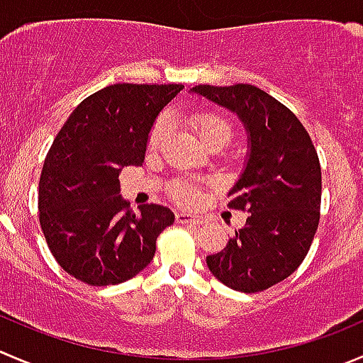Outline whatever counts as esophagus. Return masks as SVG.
Segmentation results:
<instances>
[{"label": "esophagus", "instance_id": "34e87169", "mask_svg": "<svg viewBox=\"0 0 363 363\" xmlns=\"http://www.w3.org/2000/svg\"><path fill=\"white\" fill-rule=\"evenodd\" d=\"M175 221L181 225H200L203 220L200 216H193L189 213H177L175 214Z\"/></svg>", "mask_w": 363, "mask_h": 363}]
</instances>
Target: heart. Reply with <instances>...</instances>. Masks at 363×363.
<instances>
[{"instance_id":"obj_1","label":"heart","mask_w":363,"mask_h":363,"mask_svg":"<svg viewBox=\"0 0 363 363\" xmlns=\"http://www.w3.org/2000/svg\"><path fill=\"white\" fill-rule=\"evenodd\" d=\"M188 122L189 125L195 129L196 136H199L207 147L214 145V143H218V145H225L232 136L230 121L213 110L189 111ZM167 133H168V118L157 117L156 122L152 124V128H150L149 140H147V147H149V150L160 149V145L163 143ZM170 196L175 200V202L184 203V206H195V203L199 202V191L195 189V186L182 181V179L172 182Z\"/></svg>"}]
</instances>
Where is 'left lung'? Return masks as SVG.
<instances>
[{
  "mask_svg": "<svg viewBox=\"0 0 363 363\" xmlns=\"http://www.w3.org/2000/svg\"><path fill=\"white\" fill-rule=\"evenodd\" d=\"M193 92L235 111L250 135L230 209L248 213L245 227L206 262L241 293H260L291 277L311 250L321 218V164L296 115L253 84H199Z\"/></svg>",
  "mask_w": 363,
  "mask_h": 363,
  "instance_id": "left-lung-1",
  "label": "left lung"
}]
</instances>
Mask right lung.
<instances>
[{
    "label": "right lung",
    "instance_id": "obj_1",
    "mask_svg": "<svg viewBox=\"0 0 363 363\" xmlns=\"http://www.w3.org/2000/svg\"><path fill=\"white\" fill-rule=\"evenodd\" d=\"M182 84L117 83L81 101L56 135L38 181V220L49 250L88 286H117L145 269L168 207L122 199L124 167L145 160L150 128Z\"/></svg>",
    "mask_w": 363,
    "mask_h": 363
}]
</instances>
